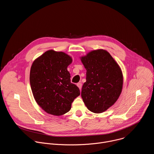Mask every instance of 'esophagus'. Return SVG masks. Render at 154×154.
Instances as JSON below:
<instances>
[{"label": "esophagus", "mask_w": 154, "mask_h": 154, "mask_svg": "<svg viewBox=\"0 0 154 154\" xmlns=\"http://www.w3.org/2000/svg\"><path fill=\"white\" fill-rule=\"evenodd\" d=\"M77 86L79 87V88L81 90H82V84L81 83H78L77 84Z\"/></svg>", "instance_id": "1"}]
</instances>
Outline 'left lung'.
Returning <instances> with one entry per match:
<instances>
[{"label":"left lung","instance_id":"8db88e82","mask_svg":"<svg viewBox=\"0 0 154 154\" xmlns=\"http://www.w3.org/2000/svg\"><path fill=\"white\" fill-rule=\"evenodd\" d=\"M80 60L86 70L82 98L90 111L103 113L117 101L122 92L121 69L112 55L103 49L90 51Z\"/></svg>","mask_w":154,"mask_h":154}]
</instances>
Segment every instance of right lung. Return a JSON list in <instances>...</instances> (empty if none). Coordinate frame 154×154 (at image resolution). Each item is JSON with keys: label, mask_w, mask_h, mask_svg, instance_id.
Masks as SVG:
<instances>
[{"label": "right lung", "mask_w": 154, "mask_h": 154, "mask_svg": "<svg viewBox=\"0 0 154 154\" xmlns=\"http://www.w3.org/2000/svg\"><path fill=\"white\" fill-rule=\"evenodd\" d=\"M71 57L63 52L49 50L34 60L30 83L38 105L47 113L61 116L68 112L80 95L79 88L71 83L67 68Z\"/></svg>", "instance_id": "add662e5"}]
</instances>
